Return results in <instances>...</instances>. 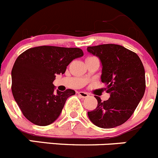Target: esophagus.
<instances>
[{
  "mask_svg": "<svg viewBox=\"0 0 158 158\" xmlns=\"http://www.w3.org/2000/svg\"><path fill=\"white\" fill-rule=\"evenodd\" d=\"M78 94H79V97H82V98H87V97H89V94H88L87 93L85 92H79Z\"/></svg>",
  "mask_w": 158,
  "mask_h": 158,
  "instance_id": "1",
  "label": "esophagus"
}]
</instances>
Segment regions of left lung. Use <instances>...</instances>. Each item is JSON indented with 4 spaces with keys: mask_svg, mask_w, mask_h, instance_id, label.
I'll use <instances>...</instances> for the list:
<instances>
[{
    "mask_svg": "<svg viewBox=\"0 0 158 158\" xmlns=\"http://www.w3.org/2000/svg\"><path fill=\"white\" fill-rule=\"evenodd\" d=\"M87 51L101 59V81L106 85L104 90L110 94L104 102L95 96L97 107L88 111V116L103 129L121 126L132 116L145 93L143 64L135 52L118 44L88 47Z\"/></svg>",
    "mask_w": 158,
    "mask_h": 158,
    "instance_id": "1",
    "label": "left lung"
}]
</instances>
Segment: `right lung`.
I'll use <instances>...</instances> for the list:
<instances>
[{"mask_svg": "<svg viewBox=\"0 0 158 158\" xmlns=\"http://www.w3.org/2000/svg\"><path fill=\"white\" fill-rule=\"evenodd\" d=\"M80 48L40 46L29 48L16 59L11 70V91L23 115L32 123L48 126L61 114L73 89L55 90L57 74H64L73 59L80 57Z\"/></svg>", "mask_w": 158, "mask_h": 158, "instance_id": "1", "label": "right lung"}]
</instances>
